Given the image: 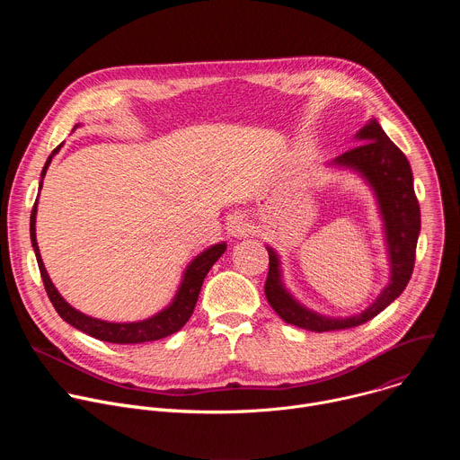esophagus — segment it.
I'll use <instances>...</instances> for the list:
<instances>
[{"label": "esophagus", "mask_w": 460, "mask_h": 460, "mask_svg": "<svg viewBox=\"0 0 460 460\" xmlns=\"http://www.w3.org/2000/svg\"><path fill=\"white\" fill-rule=\"evenodd\" d=\"M226 229H227V234H231V236H242V234L249 233L251 226H249L247 218L242 213H234L227 218Z\"/></svg>", "instance_id": "1"}]
</instances>
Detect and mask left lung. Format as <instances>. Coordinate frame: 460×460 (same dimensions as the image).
<instances>
[{"label":"left lung","mask_w":460,"mask_h":460,"mask_svg":"<svg viewBox=\"0 0 460 460\" xmlns=\"http://www.w3.org/2000/svg\"><path fill=\"white\" fill-rule=\"evenodd\" d=\"M360 144L348 153L327 162V167L355 172L371 190L378 218L382 222V234L387 256V284L378 296L362 311L351 316L322 314L304 305L286 286L282 258L273 245H266L270 252V275L266 282V298L275 313L286 322L307 332H335L360 325L393 300L399 298L406 289L413 266L415 249L420 233V208L413 189V172L404 153L393 144L375 118L355 135Z\"/></svg>","instance_id":"1"}]
</instances>
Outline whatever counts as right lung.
<instances>
[{
  "mask_svg": "<svg viewBox=\"0 0 460 460\" xmlns=\"http://www.w3.org/2000/svg\"><path fill=\"white\" fill-rule=\"evenodd\" d=\"M80 125L82 123H78L76 127H80ZM61 147H63V144H59L47 158L43 171H41V180H40L38 190H41L47 169ZM36 215H38V199H36V204L31 213V243H32V249H34V254L38 260V268H40V273L43 279L45 291H47L54 309L65 322L76 327V330H80L85 335H91L98 341L112 342V344H142V342L160 341V339H165V337L180 332L194 311V305H196V300H199L204 279L208 277L209 270L215 266V261L227 249L226 242H218L196 254L185 266L174 296L158 313H155L144 320H135V322H111V320H102V318H94L91 314L82 313L80 309L73 307L67 300L59 295V291L52 284V280L43 266V260L40 254V247L36 242Z\"/></svg>",
  "mask_w": 460,
  "mask_h": 460,
  "instance_id": "right-lung-1",
  "label": "right lung"
}]
</instances>
